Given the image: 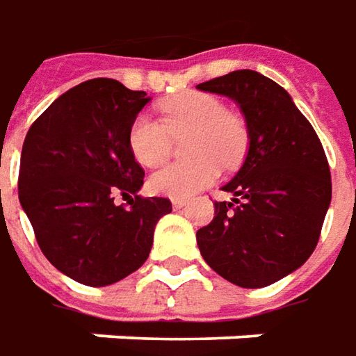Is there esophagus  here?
Returning a JSON list of instances; mask_svg holds the SVG:
<instances>
[{"label": "esophagus", "instance_id": "obj_1", "mask_svg": "<svg viewBox=\"0 0 356 356\" xmlns=\"http://www.w3.org/2000/svg\"><path fill=\"white\" fill-rule=\"evenodd\" d=\"M171 202H173V207H175V209H183V207L187 204L185 199H171Z\"/></svg>", "mask_w": 356, "mask_h": 356}]
</instances>
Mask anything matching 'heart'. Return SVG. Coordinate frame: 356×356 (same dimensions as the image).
<instances>
[{
  "mask_svg": "<svg viewBox=\"0 0 356 356\" xmlns=\"http://www.w3.org/2000/svg\"><path fill=\"white\" fill-rule=\"evenodd\" d=\"M161 122L149 114H138L129 126V147L134 157L145 167L165 161L173 138L189 131L185 152L193 155L159 169L149 179V189L165 197H189L211 185L220 171V163H238L248 147V129L244 120L227 112L225 104L204 92H183L167 98L159 106Z\"/></svg>",
  "mask_w": 356,
  "mask_h": 356,
  "instance_id": "heart-1",
  "label": "heart"
}]
</instances>
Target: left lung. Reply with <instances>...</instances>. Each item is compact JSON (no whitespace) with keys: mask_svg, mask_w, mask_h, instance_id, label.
I'll return each mask as SVG.
<instances>
[{"mask_svg":"<svg viewBox=\"0 0 356 356\" xmlns=\"http://www.w3.org/2000/svg\"><path fill=\"white\" fill-rule=\"evenodd\" d=\"M240 106L248 154L215 201V218L197 230L204 262L240 288H264L305 264L319 242L331 202L323 145L277 82L234 70L197 86Z\"/></svg>","mask_w":356,"mask_h":356,"instance_id":"left-lung-1","label":"left lung"}]
</instances>
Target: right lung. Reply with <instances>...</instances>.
<instances>
[{
    "label": "right lung",
    "instance_id": "obj_1",
    "mask_svg": "<svg viewBox=\"0 0 356 356\" xmlns=\"http://www.w3.org/2000/svg\"><path fill=\"white\" fill-rule=\"evenodd\" d=\"M149 102L112 79L58 96L33 122L19 165V202L44 258L74 282L102 288L147 260L165 197H141L143 169L129 126ZM131 196L129 207L113 202Z\"/></svg>",
    "mask_w": 356,
    "mask_h": 356
}]
</instances>
